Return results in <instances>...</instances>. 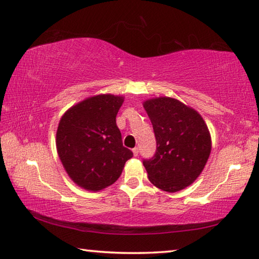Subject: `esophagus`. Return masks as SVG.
<instances>
[{
  "label": "esophagus",
  "instance_id": "esophagus-1",
  "mask_svg": "<svg viewBox=\"0 0 259 259\" xmlns=\"http://www.w3.org/2000/svg\"><path fill=\"white\" fill-rule=\"evenodd\" d=\"M133 152H134V155H135V157H137V155L139 154V149H138V147H134V149H133Z\"/></svg>",
  "mask_w": 259,
  "mask_h": 259
}]
</instances>
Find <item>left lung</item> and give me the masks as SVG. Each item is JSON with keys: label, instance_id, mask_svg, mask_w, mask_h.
<instances>
[{"label": "left lung", "instance_id": "1", "mask_svg": "<svg viewBox=\"0 0 259 259\" xmlns=\"http://www.w3.org/2000/svg\"><path fill=\"white\" fill-rule=\"evenodd\" d=\"M157 151L143 160L149 180L163 191L176 192L195 181L211 153L206 123L195 109L173 98L160 97L144 102Z\"/></svg>", "mask_w": 259, "mask_h": 259}]
</instances>
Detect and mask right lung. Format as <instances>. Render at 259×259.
Instances as JSON below:
<instances>
[{
    "label": "right lung",
    "mask_w": 259,
    "mask_h": 259,
    "mask_svg": "<svg viewBox=\"0 0 259 259\" xmlns=\"http://www.w3.org/2000/svg\"><path fill=\"white\" fill-rule=\"evenodd\" d=\"M123 97L99 94L68 109L59 123L56 149L77 186L99 191L120 178L134 153L123 146L116 115Z\"/></svg>",
    "instance_id": "obj_1"
}]
</instances>
